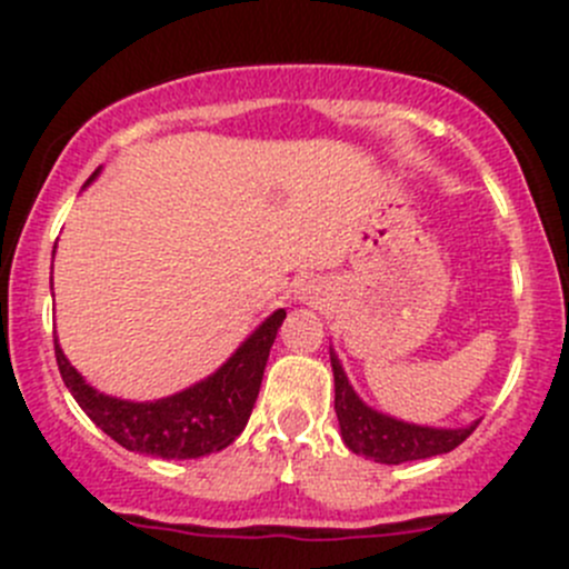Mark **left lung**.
<instances>
[{
  "mask_svg": "<svg viewBox=\"0 0 569 569\" xmlns=\"http://www.w3.org/2000/svg\"><path fill=\"white\" fill-rule=\"evenodd\" d=\"M332 377H336V416L341 423V438L355 455H363L375 462L401 465L412 460H427V457L446 455L457 449L465 438L476 429H432L416 427V423L396 421L391 416L371 410L349 386L336 352H330Z\"/></svg>",
  "mask_w": 569,
  "mask_h": 569,
  "instance_id": "obj_1",
  "label": "left lung"
}]
</instances>
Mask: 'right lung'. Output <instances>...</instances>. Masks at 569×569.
I'll use <instances>...</instances> for the list:
<instances>
[{"mask_svg": "<svg viewBox=\"0 0 569 569\" xmlns=\"http://www.w3.org/2000/svg\"><path fill=\"white\" fill-rule=\"evenodd\" d=\"M283 319L286 311H274L209 380L159 401H123L93 391L68 363L57 338L54 358L68 391L114 443L162 460H198L231 446L248 427Z\"/></svg>", "mask_w": 569, "mask_h": 569, "instance_id": "obj_1", "label": "right lung"}]
</instances>
